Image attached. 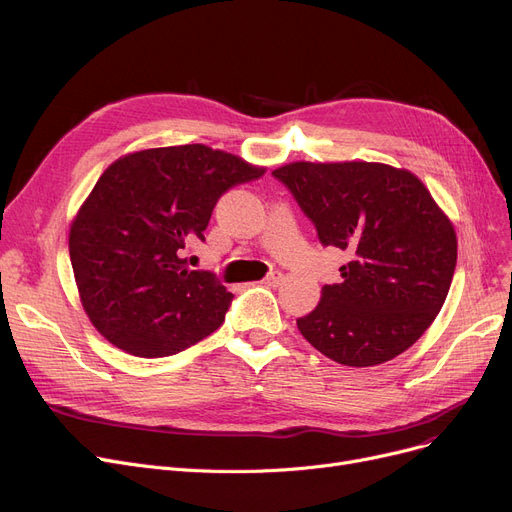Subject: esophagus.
<instances>
[{
    "label": "esophagus",
    "instance_id": "obj_1",
    "mask_svg": "<svg viewBox=\"0 0 512 512\" xmlns=\"http://www.w3.org/2000/svg\"><path fill=\"white\" fill-rule=\"evenodd\" d=\"M282 282V272H270L263 278V284L267 286H278Z\"/></svg>",
    "mask_w": 512,
    "mask_h": 512
}]
</instances>
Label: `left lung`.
Returning <instances> with one entry per match:
<instances>
[{
	"label": "left lung",
	"instance_id": "8db88e82",
	"mask_svg": "<svg viewBox=\"0 0 512 512\" xmlns=\"http://www.w3.org/2000/svg\"><path fill=\"white\" fill-rule=\"evenodd\" d=\"M348 261L340 284L297 319L305 340L348 367L405 353L440 313L456 267V234L423 182L369 161H294L272 172Z\"/></svg>",
	"mask_w": 512,
	"mask_h": 512
}]
</instances>
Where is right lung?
Returning a JSON list of instances; mask_svg holds the SVG:
<instances>
[{
  "instance_id": "add662e5",
  "label": "right lung",
  "mask_w": 512,
  "mask_h": 512,
  "mask_svg": "<svg viewBox=\"0 0 512 512\" xmlns=\"http://www.w3.org/2000/svg\"><path fill=\"white\" fill-rule=\"evenodd\" d=\"M205 145L145 149L116 159L70 228V261L93 326L122 351L155 359L224 324L234 294L184 251L205 240L218 199L263 176Z\"/></svg>"
}]
</instances>
